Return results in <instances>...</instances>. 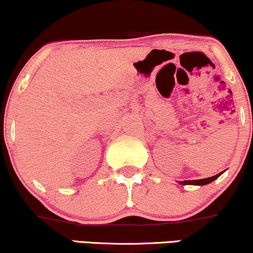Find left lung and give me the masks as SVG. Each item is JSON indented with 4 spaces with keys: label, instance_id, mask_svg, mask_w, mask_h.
Masks as SVG:
<instances>
[{
    "label": "left lung",
    "instance_id": "obj_1",
    "mask_svg": "<svg viewBox=\"0 0 253 253\" xmlns=\"http://www.w3.org/2000/svg\"><path fill=\"white\" fill-rule=\"evenodd\" d=\"M222 172L223 171H221V172H219V174L212 176V177L202 178V179H191V181H181L179 182V184H182V185H206V184H210L211 182L215 181V179L219 177Z\"/></svg>",
    "mask_w": 253,
    "mask_h": 253
}]
</instances>
